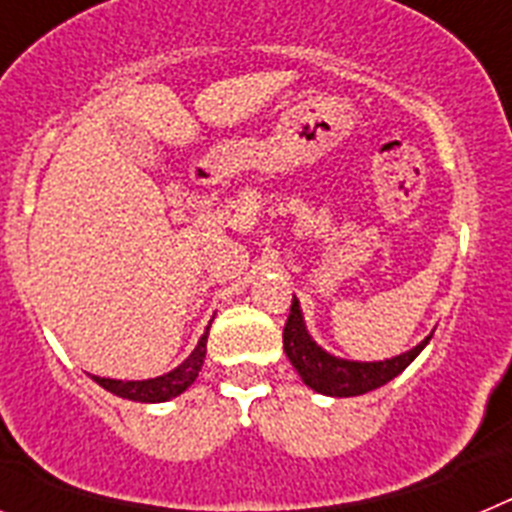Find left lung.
I'll return each mask as SVG.
<instances>
[{
  "mask_svg": "<svg viewBox=\"0 0 512 512\" xmlns=\"http://www.w3.org/2000/svg\"><path fill=\"white\" fill-rule=\"evenodd\" d=\"M431 336H425L418 346H413L405 354L384 361L338 359V356L328 354L323 346L312 341V336L307 333L305 318H302L300 300L292 297L289 318L287 325H284V354H287V359L292 361V366H295L297 374L310 390L328 397H356L377 390L390 379H395L397 374L405 372L413 364L415 356L428 346Z\"/></svg>",
  "mask_w": 512,
  "mask_h": 512,
  "instance_id": "1",
  "label": "left lung"
}]
</instances>
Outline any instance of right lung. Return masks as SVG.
I'll return each instance as SVG.
<instances>
[{"label":"right lung","mask_w":512,"mask_h":512,"mask_svg":"<svg viewBox=\"0 0 512 512\" xmlns=\"http://www.w3.org/2000/svg\"><path fill=\"white\" fill-rule=\"evenodd\" d=\"M212 325V320H210ZM210 325L205 328L202 338L197 341L192 354L182 361V364L171 369V372L161 374V377L153 379H130V382H122V379H110V377H94V382L99 387H104L112 395L122 397V400H133V402H166L179 397L182 392H187L194 384V379L200 377V369L205 364L207 354V336H210Z\"/></svg>","instance_id":"obj_1"}]
</instances>
